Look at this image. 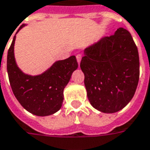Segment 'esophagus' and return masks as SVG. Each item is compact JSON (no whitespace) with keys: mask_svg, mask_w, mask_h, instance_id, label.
<instances>
[{"mask_svg":"<svg viewBox=\"0 0 150 150\" xmlns=\"http://www.w3.org/2000/svg\"><path fill=\"white\" fill-rule=\"evenodd\" d=\"M81 58H82V56H81L80 54H77V55H76V60H77V62H78L79 66V64H80Z\"/></svg>","mask_w":150,"mask_h":150,"instance_id":"obj_1","label":"esophagus"}]
</instances>
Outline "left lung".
<instances>
[{
    "mask_svg": "<svg viewBox=\"0 0 150 150\" xmlns=\"http://www.w3.org/2000/svg\"><path fill=\"white\" fill-rule=\"evenodd\" d=\"M83 54L80 68L90 104L106 114L121 110L132 99L140 75L138 50L130 32L119 28Z\"/></svg>",
    "mask_w": 150,
    "mask_h": 150,
    "instance_id": "obj_1",
    "label": "left lung"
}]
</instances>
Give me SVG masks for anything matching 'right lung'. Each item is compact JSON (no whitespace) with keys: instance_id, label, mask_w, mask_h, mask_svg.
I'll use <instances>...</instances> for the list:
<instances>
[{"instance_id":"right-lung-1","label":"right lung","mask_w":150,"mask_h":150,"mask_svg":"<svg viewBox=\"0 0 150 150\" xmlns=\"http://www.w3.org/2000/svg\"><path fill=\"white\" fill-rule=\"evenodd\" d=\"M26 26L23 24L16 34ZM16 34L7 54V72L14 96L21 105L36 116H48L58 111L62 105L63 90L78 68L75 56L57 61L42 74H25L18 67L14 57Z\"/></svg>"}]
</instances>
